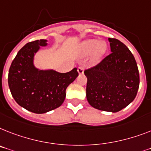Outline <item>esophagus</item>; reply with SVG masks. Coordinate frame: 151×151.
Returning <instances> with one entry per match:
<instances>
[{
	"label": "esophagus",
	"mask_w": 151,
	"mask_h": 151,
	"mask_svg": "<svg viewBox=\"0 0 151 151\" xmlns=\"http://www.w3.org/2000/svg\"><path fill=\"white\" fill-rule=\"evenodd\" d=\"M78 73L79 75H82L84 73V67L83 66H80L78 68Z\"/></svg>",
	"instance_id": "34e87169"
}]
</instances>
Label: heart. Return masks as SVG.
Masks as SVG:
<instances>
[{"mask_svg":"<svg viewBox=\"0 0 151 151\" xmlns=\"http://www.w3.org/2000/svg\"><path fill=\"white\" fill-rule=\"evenodd\" d=\"M107 44L105 42H98L96 39H89L85 41L81 45V52L83 55H87L93 52L92 62L97 64L100 62L107 51Z\"/></svg>","mask_w":151,"mask_h":151,"instance_id":"obj_1","label":"heart"}]
</instances>
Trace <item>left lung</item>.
Returning <instances> with one entry per match:
<instances>
[{
  "label": "left lung",
  "mask_w": 151,
  "mask_h": 151,
  "mask_svg": "<svg viewBox=\"0 0 151 151\" xmlns=\"http://www.w3.org/2000/svg\"><path fill=\"white\" fill-rule=\"evenodd\" d=\"M112 53L96 66L85 70L86 98L99 110L116 113L135 99L140 76L134 56L123 42L108 38Z\"/></svg>",
  "instance_id": "8db88e82"
}]
</instances>
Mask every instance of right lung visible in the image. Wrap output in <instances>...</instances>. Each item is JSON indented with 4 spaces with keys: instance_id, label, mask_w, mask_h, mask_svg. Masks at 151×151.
<instances>
[{
    "instance_id": "add662e5",
    "label": "right lung",
    "mask_w": 151,
    "mask_h": 151,
    "mask_svg": "<svg viewBox=\"0 0 151 151\" xmlns=\"http://www.w3.org/2000/svg\"><path fill=\"white\" fill-rule=\"evenodd\" d=\"M47 40L28 42L17 52L8 73V86L18 105L30 112L45 113L58 108L65 100V90L77 78V68L66 73L41 70L34 65L35 55Z\"/></svg>"
}]
</instances>
